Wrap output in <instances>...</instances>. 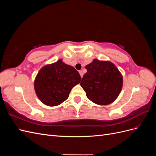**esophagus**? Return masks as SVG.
Segmentation results:
<instances>
[{"instance_id": "esophagus-1", "label": "esophagus", "mask_w": 156, "mask_h": 156, "mask_svg": "<svg viewBox=\"0 0 156 156\" xmlns=\"http://www.w3.org/2000/svg\"><path fill=\"white\" fill-rule=\"evenodd\" d=\"M79 73L80 75H81V77H83V72H82V71H79Z\"/></svg>"}]
</instances>
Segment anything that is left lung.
Segmentation results:
<instances>
[{
    "mask_svg": "<svg viewBox=\"0 0 156 156\" xmlns=\"http://www.w3.org/2000/svg\"><path fill=\"white\" fill-rule=\"evenodd\" d=\"M81 86L90 100L106 105L114 101L120 93L123 78L116 66L109 61L94 59L86 66Z\"/></svg>",
    "mask_w": 156,
    "mask_h": 156,
    "instance_id": "obj_1",
    "label": "left lung"
}]
</instances>
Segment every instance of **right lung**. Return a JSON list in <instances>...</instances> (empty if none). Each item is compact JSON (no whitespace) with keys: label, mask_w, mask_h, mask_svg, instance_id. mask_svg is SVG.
<instances>
[{"label":"right lung","mask_w":156,"mask_h":156,"mask_svg":"<svg viewBox=\"0 0 156 156\" xmlns=\"http://www.w3.org/2000/svg\"><path fill=\"white\" fill-rule=\"evenodd\" d=\"M81 80L77 71L60 59L40 70L34 81L35 92L45 105L56 106L67 100L73 87Z\"/></svg>","instance_id":"1"}]
</instances>
